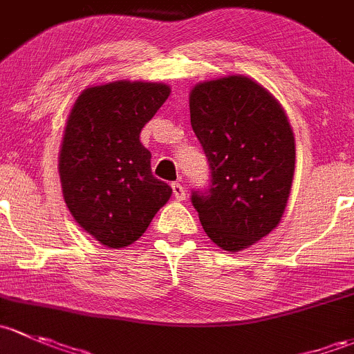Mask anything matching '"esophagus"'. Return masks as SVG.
I'll return each mask as SVG.
<instances>
[{
  "label": "esophagus",
  "mask_w": 354,
  "mask_h": 354,
  "mask_svg": "<svg viewBox=\"0 0 354 354\" xmlns=\"http://www.w3.org/2000/svg\"><path fill=\"white\" fill-rule=\"evenodd\" d=\"M172 191H174V198L177 199V201H184L185 198H187V191H185V187L182 184H172Z\"/></svg>",
  "instance_id": "1"
}]
</instances>
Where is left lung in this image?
<instances>
[{
	"label": "left lung",
	"instance_id": "8db88e82",
	"mask_svg": "<svg viewBox=\"0 0 354 354\" xmlns=\"http://www.w3.org/2000/svg\"><path fill=\"white\" fill-rule=\"evenodd\" d=\"M191 126L211 169L207 192H192L206 235L240 252L281 221L295 176V134L278 98L256 80L228 75L194 85Z\"/></svg>",
	"mask_w": 354,
	"mask_h": 354
}]
</instances>
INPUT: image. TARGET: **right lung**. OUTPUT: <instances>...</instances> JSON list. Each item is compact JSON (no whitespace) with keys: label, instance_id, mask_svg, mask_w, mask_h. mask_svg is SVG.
Wrapping results in <instances>:
<instances>
[{"label":"right lung","instance_id":"1","mask_svg":"<svg viewBox=\"0 0 354 354\" xmlns=\"http://www.w3.org/2000/svg\"><path fill=\"white\" fill-rule=\"evenodd\" d=\"M170 95L155 82L88 86L73 104L59 151L64 203L76 223L109 249L136 242L172 189L153 177L143 126Z\"/></svg>","mask_w":354,"mask_h":354}]
</instances>
